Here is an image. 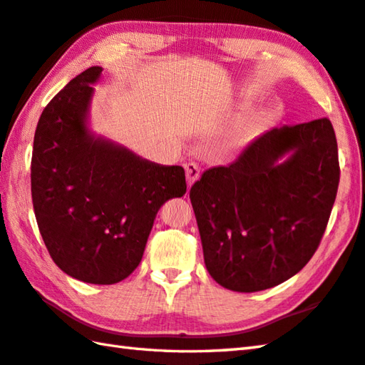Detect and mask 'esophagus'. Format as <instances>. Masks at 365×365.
Returning <instances> with one entry per match:
<instances>
[{
    "label": "esophagus",
    "mask_w": 365,
    "mask_h": 365,
    "mask_svg": "<svg viewBox=\"0 0 365 365\" xmlns=\"http://www.w3.org/2000/svg\"><path fill=\"white\" fill-rule=\"evenodd\" d=\"M185 173H187L188 187H191V185L195 183L197 178H199L200 169H199V166L196 165V163H187V165H185Z\"/></svg>",
    "instance_id": "esophagus-1"
}]
</instances>
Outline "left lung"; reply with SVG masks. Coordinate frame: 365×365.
Returning a JSON list of instances; mask_svg holds the SVG:
<instances>
[{"label": "left lung", "mask_w": 365, "mask_h": 365, "mask_svg": "<svg viewBox=\"0 0 365 365\" xmlns=\"http://www.w3.org/2000/svg\"><path fill=\"white\" fill-rule=\"evenodd\" d=\"M339 178L328 118L269 130L229 166L205 170L190 199L208 273L245 293L297 274L327 230Z\"/></svg>", "instance_id": "8db88e82"}]
</instances>
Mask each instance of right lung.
I'll use <instances>...</instances> for the list:
<instances>
[{
	"label": "right lung",
	"mask_w": 365,
	"mask_h": 365,
	"mask_svg": "<svg viewBox=\"0 0 365 365\" xmlns=\"http://www.w3.org/2000/svg\"><path fill=\"white\" fill-rule=\"evenodd\" d=\"M89 67L61 89L37 122L31 196L53 262L78 281L115 284L143 259L160 207L187 192L182 166H161L92 136Z\"/></svg>",
	"instance_id": "add662e5"
}]
</instances>
